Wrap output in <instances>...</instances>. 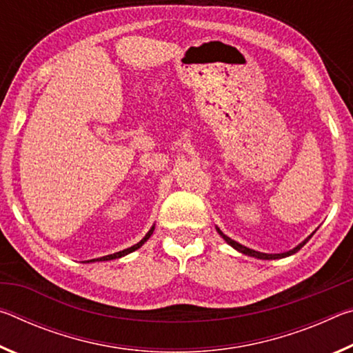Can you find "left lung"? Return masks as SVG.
Wrapping results in <instances>:
<instances>
[{"instance_id": "1", "label": "left lung", "mask_w": 353, "mask_h": 353, "mask_svg": "<svg viewBox=\"0 0 353 353\" xmlns=\"http://www.w3.org/2000/svg\"><path fill=\"white\" fill-rule=\"evenodd\" d=\"M216 230H218V234H219L221 236H223V240H224L227 244H229V246H232L235 250H238V252H241V254H244V255H249V256H255V259H259V260H277V259H285V256H290V255H292V254H296L297 250H301L303 246H305L307 241L314 235V232H316V230H314L312 235H308V236L305 238V240H303L302 243H299L297 246L292 248L291 250H286V252H282V254H265V252H259V250L249 249V248H246V246H243V244L236 243L235 240H232V238H229L227 235H224L223 232H221L219 227H216Z\"/></svg>"}]
</instances>
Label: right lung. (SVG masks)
I'll use <instances>...</instances> for the list:
<instances>
[{"label": "right lung", "instance_id": "right-lung-1", "mask_svg": "<svg viewBox=\"0 0 353 353\" xmlns=\"http://www.w3.org/2000/svg\"><path fill=\"white\" fill-rule=\"evenodd\" d=\"M154 229H155V225H152L151 229H149V232L148 234L143 236V240H140L139 243L137 244H134V246H130V248H128V249H124V250H119V252H115V254H110V255H105V256H101V259H93V260H87L85 263H93V261H109V260H115V259H121V256H124V255H128V254H130V252H134V250H137V249H140L143 244H145L148 240H149V236L152 235V232H154Z\"/></svg>", "mask_w": 353, "mask_h": 353}]
</instances>
